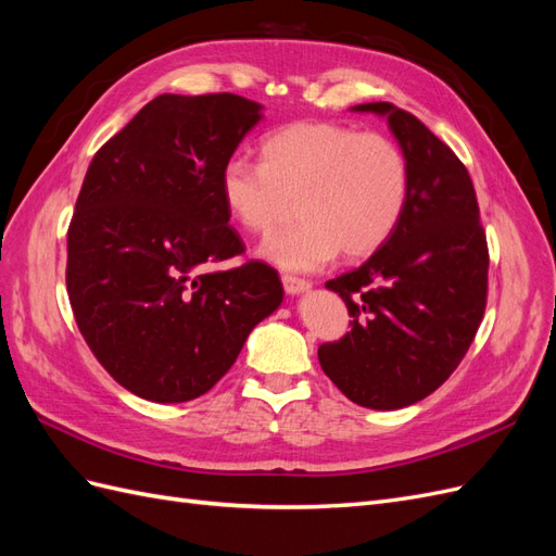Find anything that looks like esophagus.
<instances>
[{
  "instance_id": "1",
  "label": "esophagus",
  "mask_w": 556,
  "mask_h": 556,
  "mask_svg": "<svg viewBox=\"0 0 556 556\" xmlns=\"http://www.w3.org/2000/svg\"><path fill=\"white\" fill-rule=\"evenodd\" d=\"M282 288L290 296H299L311 290V282L304 278H294V276H282Z\"/></svg>"
}]
</instances>
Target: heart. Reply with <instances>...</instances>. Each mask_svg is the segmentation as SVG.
<instances>
[{
  "instance_id": "obj_1",
  "label": "heart",
  "mask_w": 556,
  "mask_h": 556,
  "mask_svg": "<svg viewBox=\"0 0 556 556\" xmlns=\"http://www.w3.org/2000/svg\"><path fill=\"white\" fill-rule=\"evenodd\" d=\"M262 164L231 157L220 169L229 215L252 233L274 231L299 199L301 223L262 243L288 271H317L336 257L374 255L403 220L410 166L382 134L333 123H294L262 141Z\"/></svg>"
}]
</instances>
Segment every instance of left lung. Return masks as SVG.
Instances as JSON below:
<instances>
[{
    "label": "left lung",
    "mask_w": 556,
    "mask_h": 556,
    "mask_svg": "<svg viewBox=\"0 0 556 556\" xmlns=\"http://www.w3.org/2000/svg\"><path fill=\"white\" fill-rule=\"evenodd\" d=\"M384 117L410 166L403 220L359 268L329 280L352 329L317 350L323 371L357 406L399 410L452 376L486 304L484 229L473 182L415 115L387 102L352 106Z\"/></svg>",
    "instance_id": "obj_1"
}]
</instances>
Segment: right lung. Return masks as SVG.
<instances>
[{"instance_id": "add662e5", "label": "right lung", "mask_w": 556, "mask_h": 556, "mask_svg": "<svg viewBox=\"0 0 556 556\" xmlns=\"http://www.w3.org/2000/svg\"><path fill=\"white\" fill-rule=\"evenodd\" d=\"M239 94H160L92 157L66 237L83 339L125 390L182 403L220 380L282 304L271 266H204L243 252L220 169L262 121Z\"/></svg>"}]
</instances>
